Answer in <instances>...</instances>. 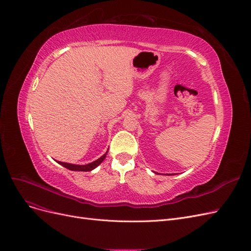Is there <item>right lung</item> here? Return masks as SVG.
I'll use <instances>...</instances> for the list:
<instances>
[{
    "label": "right lung",
    "instance_id": "add662e5",
    "mask_svg": "<svg viewBox=\"0 0 251 251\" xmlns=\"http://www.w3.org/2000/svg\"><path fill=\"white\" fill-rule=\"evenodd\" d=\"M108 153V151H107ZM107 153H105L104 155H102L100 159H97V160L91 162L89 164H86V165H77V164H71V163H66V162H60V161H57V163H59L60 165L65 166L66 169L70 170V171H76V172H90L94 170L95 168H97L98 165H100L103 160L105 156H107Z\"/></svg>",
    "mask_w": 251,
    "mask_h": 251
}]
</instances>
